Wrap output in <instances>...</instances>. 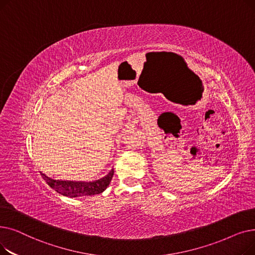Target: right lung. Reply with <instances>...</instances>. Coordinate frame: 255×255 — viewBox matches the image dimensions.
Returning <instances> with one entry per match:
<instances>
[{
	"mask_svg": "<svg viewBox=\"0 0 255 255\" xmlns=\"http://www.w3.org/2000/svg\"><path fill=\"white\" fill-rule=\"evenodd\" d=\"M41 176L48 184V186H50L51 188L53 190H56L58 193L68 197H78L102 193L107 188V186L110 185L113 179L114 168L111 169V171L107 173L105 177L93 182L53 180L46 177L44 173H41Z\"/></svg>",
	"mask_w": 255,
	"mask_h": 255,
	"instance_id": "right-lung-1",
	"label": "right lung"
}]
</instances>
